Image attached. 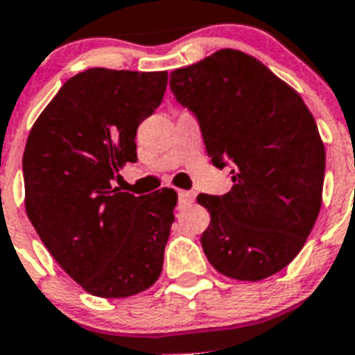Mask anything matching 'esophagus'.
<instances>
[{"mask_svg": "<svg viewBox=\"0 0 355 355\" xmlns=\"http://www.w3.org/2000/svg\"><path fill=\"white\" fill-rule=\"evenodd\" d=\"M178 196H180V205L181 206L192 205L193 200H196V193L188 192V190H180V192H178Z\"/></svg>", "mask_w": 355, "mask_h": 355, "instance_id": "1", "label": "esophagus"}]
</instances>
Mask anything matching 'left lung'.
<instances>
[{"label":"left lung","mask_w":355,"mask_h":355,"mask_svg":"<svg viewBox=\"0 0 355 355\" xmlns=\"http://www.w3.org/2000/svg\"><path fill=\"white\" fill-rule=\"evenodd\" d=\"M171 89L197 115L215 167L233 165L200 243L216 272L263 281L302 250L322 208L325 147L302 97L258 58L218 49L171 72Z\"/></svg>","instance_id":"obj_1"}]
</instances>
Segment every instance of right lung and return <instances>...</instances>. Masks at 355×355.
<instances>
[{
  "mask_svg": "<svg viewBox=\"0 0 355 355\" xmlns=\"http://www.w3.org/2000/svg\"><path fill=\"white\" fill-rule=\"evenodd\" d=\"M167 78V71L80 72L28 135V218L65 274L96 297H131L162 274L178 193L135 197L114 178L137 162V128L159 106Z\"/></svg>",
  "mask_w": 355,
  "mask_h": 355,
  "instance_id": "add662e5",
  "label": "right lung"
}]
</instances>
